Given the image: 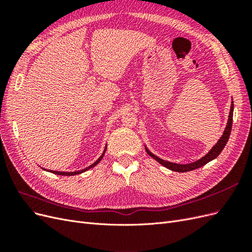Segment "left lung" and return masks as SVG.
<instances>
[{"label": "left lung", "instance_id": "8db88e82", "mask_svg": "<svg viewBox=\"0 0 252 252\" xmlns=\"http://www.w3.org/2000/svg\"><path fill=\"white\" fill-rule=\"evenodd\" d=\"M232 118H233V102L231 103V107H230V112H229V119H228V123L227 126L225 128V131L222 135V138L219 140V142L215 145V146L212 147V149L208 152L207 155L205 157H203L202 158H200L199 161H196L194 163H190V164H186V165H180V164H175V163H170V162H167L164 161V159L158 158L157 156L152 155L151 152H149L147 149V154L151 157L154 158L156 161H158L159 164H162L163 166H165L166 168H168L170 170L173 171H178V172H186V171H190V170H194L196 168H200V167L204 166L205 164H207L208 162L212 161V159H215L222 150L224 149L225 145L228 142V139H229V135L231 132V128H232Z\"/></svg>", "mask_w": 252, "mask_h": 252}]
</instances>
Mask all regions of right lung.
Instances as JSON below:
<instances>
[{"instance_id": "add662e5", "label": "right lung", "mask_w": 252, "mask_h": 252, "mask_svg": "<svg viewBox=\"0 0 252 252\" xmlns=\"http://www.w3.org/2000/svg\"><path fill=\"white\" fill-rule=\"evenodd\" d=\"M106 150V149H105ZM105 150H104V152H103V155L98 158V159L97 161H95L93 165H90L89 167H87V168H85L84 170H81V171H74V172H63V171H52V170H48V171H50V172H52V173H56V174H59V175H74V174H79V173H82V172H84V171H86V170H88V169H90L91 167H94V166H95L98 162L101 161L102 159V158H103V156H104V154H105Z\"/></svg>"}]
</instances>
